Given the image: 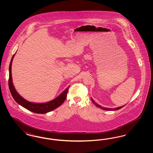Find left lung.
I'll return each mask as SVG.
<instances>
[{"instance_id": "obj_1", "label": "left lung", "mask_w": 153, "mask_h": 153, "mask_svg": "<svg viewBox=\"0 0 153 153\" xmlns=\"http://www.w3.org/2000/svg\"><path fill=\"white\" fill-rule=\"evenodd\" d=\"M91 100H92V102L95 104V105L96 106V107H99V108H101L102 109H104V110H106V111H115V110H118V109H120V108H122L123 107H124V105H123V106H122V107H117V108H105V107H102L101 105H99L98 104H97V103H96L95 102H94V100L92 99V98L91 97Z\"/></svg>"}]
</instances>
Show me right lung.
Returning a JSON list of instances; mask_svg holds the SVG:
<instances>
[{"instance_id":"1","label":"right lung","mask_w":153,"mask_h":153,"mask_svg":"<svg viewBox=\"0 0 153 153\" xmlns=\"http://www.w3.org/2000/svg\"><path fill=\"white\" fill-rule=\"evenodd\" d=\"M14 55H13V57L11 58L9 66L8 87L11 94L16 102H18L21 105H22V107H23L26 109H28L30 111L36 114H46L47 112H51V111L57 108L59 106H60L65 100L69 88H66L61 95L58 96L55 99L45 103H34L28 102L25 99H23L22 96L19 95V94L16 91L12 81L11 74V65Z\"/></svg>"}]
</instances>
